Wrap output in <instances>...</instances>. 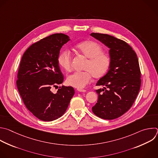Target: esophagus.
I'll use <instances>...</instances> for the list:
<instances>
[{"label":"esophagus","mask_w":158,"mask_h":158,"mask_svg":"<svg viewBox=\"0 0 158 158\" xmlns=\"http://www.w3.org/2000/svg\"><path fill=\"white\" fill-rule=\"evenodd\" d=\"M77 91L79 92H86V90L85 89H78Z\"/></svg>","instance_id":"obj_1"}]
</instances>
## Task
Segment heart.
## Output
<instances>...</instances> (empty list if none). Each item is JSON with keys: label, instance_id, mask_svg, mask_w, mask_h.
Returning <instances> with one entry per match:
<instances>
[{"label": "heart", "instance_id": "b5f03b06", "mask_svg": "<svg viewBox=\"0 0 158 158\" xmlns=\"http://www.w3.org/2000/svg\"><path fill=\"white\" fill-rule=\"evenodd\" d=\"M74 48L76 51L87 60L84 67L85 71L76 72L69 76L67 83L76 88L82 89L90 82L92 76L95 79H100L107 73L111 64V58L103 52L102 47L94 41H82L77 44ZM58 61L66 71H71L72 56L68 49H65L60 52Z\"/></svg>", "mask_w": 158, "mask_h": 158}]
</instances>
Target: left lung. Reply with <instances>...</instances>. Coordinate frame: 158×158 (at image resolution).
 Instances as JSON below:
<instances>
[{
    "label": "left lung",
    "mask_w": 158,
    "mask_h": 158,
    "mask_svg": "<svg viewBox=\"0 0 158 158\" xmlns=\"http://www.w3.org/2000/svg\"><path fill=\"white\" fill-rule=\"evenodd\" d=\"M90 35L109 49L111 64L108 73L96 85L97 102L92 110L97 117L114 120L126 113L132 106L141 86V71L137 55L125 41L107 34L92 33Z\"/></svg>",
    "instance_id": "1"
}]
</instances>
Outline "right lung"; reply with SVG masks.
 I'll return each mask as SVG.
<instances>
[{
  "label": "right lung",
  "mask_w": 158,
  "mask_h": 158,
  "mask_svg": "<svg viewBox=\"0 0 158 158\" xmlns=\"http://www.w3.org/2000/svg\"><path fill=\"white\" fill-rule=\"evenodd\" d=\"M70 40L63 33H55L31 44L24 52L20 64L17 86L28 110L38 119L51 122L66 112L74 94L71 86L52 87L63 83L58 58L61 47Z\"/></svg>",
  "instance_id": "obj_1"
}]
</instances>
